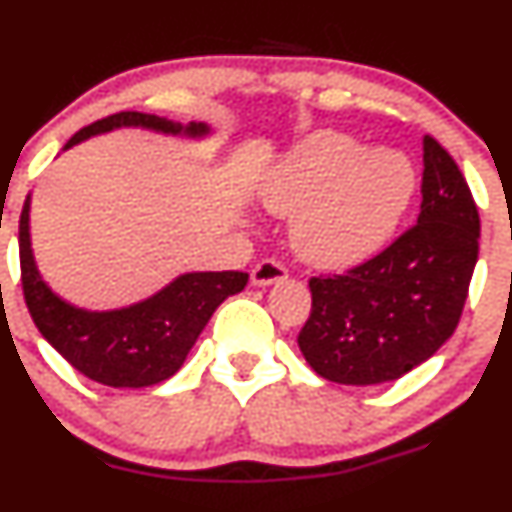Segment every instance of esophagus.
Instances as JSON below:
<instances>
[{"label":"esophagus","mask_w":512,"mask_h":512,"mask_svg":"<svg viewBox=\"0 0 512 512\" xmlns=\"http://www.w3.org/2000/svg\"><path fill=\"white\" fill-rule=\"evenodd\" d=\"M285 277H287V267L282 265V262L262 260L255 265L250 280L255 287H267V285H275V282H282Z\"/></svg>","instance_id":"obj_1"}]
</instances>
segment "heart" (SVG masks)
Listing matches in <instances>:
<instances>
[{
    "instance_id": "obj_1",
    "label": "heart",
    "mask_w": 512,
    "mask_h": 512,
    "mask_svg": "<svg viewBox=\"0 0 512 512\" xmlns=\"http://www.w3.org/2000/svg\"><path fill=\"white\" fill-rule=\"evenodd\" d=\"M416 190L406 153L366 151L347 133L317 131L272 170L262 203L277 215H294L299 255L327 270H349L394 240Z\"/></svg>"
}]
</instances>
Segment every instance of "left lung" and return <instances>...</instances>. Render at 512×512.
<instances>
[{"label":"left lung","mask_w":512,"mask_h":512,"mask_svg":"<svg viewBox=\"0 0 512 512\" xmlns=\"http://www.w3.org/2000/svg\"><path fill=\"white\" fill-rule=\"evenodd\" d=\"M421 213L384 252L344 275L312 277L297 344L337 384L394 381L431 359L461 319L478 262L480 218L456 160L423 136Z\"/></svg>","instance_id":"1"}]
</instances>
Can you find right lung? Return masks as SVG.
<instances>
[{
    "label": "right lung",
    "instance_id": "1",
    "mask_svg": "<svg viewBox=\"0 0 512 512\" xmlns=\"http://www.w3.org/2000/svg\"><path fill=\"white\" fill-rule=\"evenodd\" d=\"M121 126L188 138L210 133L205 123L183 126L151 113L121 111L81 128L64 148ZM19 262L24 302L41 337L76 371L113 389H146L170 379L183 366L215 309L247 285V272H188L131 307L111 312L74 307L51 292L36 270L29 240V198L19 218Z\"/></svg>",
    "mask_w": 512,
    "mask_h": 512
}]
</instances>
